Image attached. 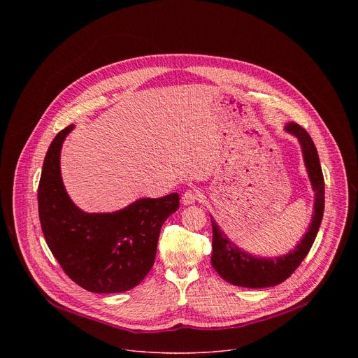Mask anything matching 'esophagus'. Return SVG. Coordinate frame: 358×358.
<instances>
[{
    "label": "esophagus",
    "mask_w": 358,
    "mask_h": 358,
    "mask_svg": "<svg viewBox=\"0 0 358 358\" xmlns=\"http://www.w3.org/2000/svg\"><path fill=\"white\" fill-rule=\"evenodd\" d=\"M201 196H202V192L198 188H189L182 194L181 201L184 206H189V203H194L195 201L201 199Z\"/></svg>",
    "instance_id": "obj_1"
}]
</instances>
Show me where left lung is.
<instances>
[{"instance_id":"1","label":"left lung","mask_w":358,"mask_h":358,"mask_svg":"<svg viewBox=\"0 0 358 358\" xmlns=\"http://www.w3.org/2000/svg\"><path fill=\"white\" fill-rule=\"evenodd\" d=\"M286 130L294 134L303 150V157L306 167H308L309 177L316 192L315 215L309 232L304 235L301 242L280 258L265 259L255 258L250 255L239 250L218 228L215 221L211 218L213 224V257L211 262L214 269L220 273L222 279L243 287H271L285 282L303 262L306 255L309 253L316 235L319 232L323 213H324V178L320 167V160L316 145L301 126L297 123H289Z\"/></svg>"}]
</instances>
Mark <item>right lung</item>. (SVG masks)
Segmentation results:
<instances>
[{"label": "right lung", "mask_w": 358, "mask_h": 358, "mask_svg": "<svg viewBox=\"0 0 358 358\" xmlns=\"http://www.w3.org/2000/svg\"><path fill=\"white\" fill-rule=\"evenodd\" d=\"M69 124L50 143L38 187L45 241L64 272L94 293H120L137 286L155 264L164 221L178 210L177 192L141 198L113 214H86L68 196L59 156Z\"/></svg>", "instance_id": "obj_1"}]
</instances>
